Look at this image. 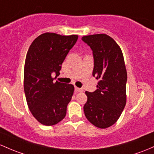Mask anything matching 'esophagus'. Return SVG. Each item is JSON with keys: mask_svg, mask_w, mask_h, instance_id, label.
Returning a JSON list of instances; mask_svg holds the SVG:
<instances>
[{"mask_svg": "<svg viewBox=\"0 0 154 154\" xmlns=\"http://www.w3.org/2000/svg\"><path fill=\"white\" fill-rule=\"evenodd\" d=\"M75 91H79V92H82L83 91V89L81 88H77V87H75Z\"/></svg>", "mask_w": 154, "mask_h": 154, "instance_id": "1", "label": "esophagus"}]
</instances>
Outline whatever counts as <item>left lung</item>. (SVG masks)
<instances>
[{"instance_id": "left-lung-1", "label": "left lung", "mask_w": 154, "mask_h": 154, "mask_svg": "<svg viewBox=\"0 0 154 154\" xmlns=\"http://www.w3.org/2000/svg\"><path fill=\"white\" fill-rule=\"evenodd\" d=\"M93 51L94 77L99 80L97 90L85 91L88 100L83 110L87 119L100 128L114 125L126 104L127 72L122 50L106 34L82 38Z\"/></svg>"}]
</instances>
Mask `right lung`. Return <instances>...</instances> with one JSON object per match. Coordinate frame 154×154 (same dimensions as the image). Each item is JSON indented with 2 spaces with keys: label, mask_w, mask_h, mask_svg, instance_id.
Listing matches in <instances>:
<instances>
[{
  "label": "right lung",
  "mask_w": 154,
  "mask_h": 154,
  "mask_svg": "<svg viewBox=\"0 0 154 154\" xmlns=\"http://www.w3.org/2000/svg\"><path fill=\"white\" fill-rule=\"evenodd\" d=\"M77 35H40L31 44L24 66V92L34 117L44 125H53L66 116L74 85L54 82L63 62L77 42Z\"/></svg>",
  "instance_id": "obj_1"
}]
</instances>
